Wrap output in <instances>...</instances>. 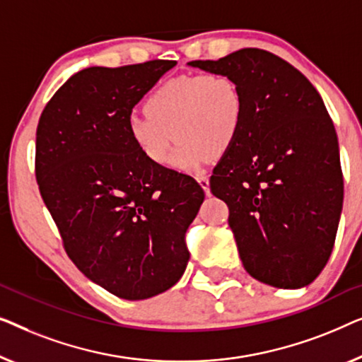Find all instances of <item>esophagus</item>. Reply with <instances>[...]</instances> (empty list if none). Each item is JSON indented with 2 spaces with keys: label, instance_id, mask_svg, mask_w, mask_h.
<instances>
[{
  "label": "esophagus",
  "instance_id": "esophagus-1",
  "mask_svg": "<svg viewBox=\"0 0 362 362\" xmlns=\"http://www.w3.org/2000/svg\"><path fill=\"white\" fill-rule=\"evenodd\" d=\"M197 182L200 183V187L205 190V193H210V180L206 175H197Z\"/></svg>",
  "mask_w": 362,
  "mask_h": 362
}]
</instances>
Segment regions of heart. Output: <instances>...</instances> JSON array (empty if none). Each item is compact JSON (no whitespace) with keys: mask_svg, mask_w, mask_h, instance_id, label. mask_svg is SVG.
Segmentation results:
<instances>
[{"mask_svg":"<svg viewBox=\"0 0 362 362\" xmlns=\"http://www.w3.org/2000/svg\"><path fill=\"white\" fill-rule=\"evenodd\" d=\"M146 116H131L128 136L151 164L169 162L193 172L210 154L221 156L236 142L244 121V96L226 74L183 75L165 81L147 96Z\"/></svg>","mask_w":362,"mask_h":362,"instance_id":"b5f03b06","label":"heart"}]
</instances>
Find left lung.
I'll list each match as a JSON object with an SVG mask.
<instances>
[{
    "label": "left lung",
    "mask_w": 362,
    "mask_h": 362,
    "mask_svg": "<svg viewBox=\"0 0 362 362\" xmlns=\"http://www.w3.org/2000/svg\"><path fill=\"white\" fill-rule=\"evenodd\" d=\"M188 65L230 75L244 96L243 128L210 179L230 208L244 269L277 288L312 284L332 256L343 208L338 137L322 96L262 49Z\"/></svg>",
    "instance_id": "8db88e82"
}]
</instances>
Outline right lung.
<instances>
[{
    "label": "right lung",
    "mask_w": 362,
    "mask_h": 362,
    "mask_svg": "<svg viewBox=\"0 0 362 362\" xmlns=\"http://www.w3.org/2000/svg\"><path fill=\"white\" fill-rule=\"evenodd\" d=\"M175 60L90 67L45 105L35 179L69 257L124 300L169 290L185 272V233L205 198L190 175L151 164L132 146V108Z\"/></svg>",
    "instance_id": "right-lung-1"
}]
</instances>
